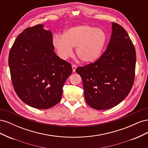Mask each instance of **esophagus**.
Listing matches in <instances>:
<instances>
[{
    "mask_svg": "<svg viewBox=\"0 0 148 148\" xmlns=\"http://www.w3.org/2000/svg\"><path fill=\"white\" fill-rule=\"evenodd\" d=\"M77 68V66L76 65H72V69H73V72H75L76 69Z\"/></svg>",
    "mask_w": 148,
    "mask_h": 148,
    "instance_id": "obj_1",
    "label": "esophagus"
}]
</instances>
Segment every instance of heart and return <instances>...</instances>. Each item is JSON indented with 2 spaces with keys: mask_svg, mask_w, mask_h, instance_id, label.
I'll return each mask as SVG.
<instances>
[{
  "mask_svg": "<svg viewBox=\"0 0 148 148\" xmlns=\"http://www.w3.org/2000/svg\"><path fill=\"white\" fill-rule=\"evenodd\" d=\"M106 41L107 34L104 30L82 25L67 29L63 36L55 35L52 44L62 59L72 56V48L76 47V53L80 60L84 63H92L101 56Z\"/></svg>",
  "mask_w": 148,
  "mask_h": 148,
  "instance_id": "1",
  "label": "heart"
}]
</instances>
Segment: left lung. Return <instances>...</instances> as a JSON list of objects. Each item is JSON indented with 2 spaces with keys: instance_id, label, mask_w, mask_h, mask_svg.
<instances>
[{
  "instance_id": "8db88e82",
  "label": "left lung",
  "mask_w": 148,
  "mask_h": 148,
  "mask_svg": "<svg viewBox=\"0 0 148 148\" xmlns=\"http://www.w3.org/2000/svg\"><path fill=\"white\" fill-rule=\"evenodd\" d=\"M136 51L127 31L112 22L107 49L93 63L79 66L87 104L97 110L119 104L130 92L135 79Z\"/></svg>"
}]
</instances>
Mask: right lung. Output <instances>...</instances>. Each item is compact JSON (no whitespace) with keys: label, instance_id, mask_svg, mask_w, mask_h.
Wrapping results in <instances>:
<instances>
[{"label":"right lung","instance_id":"1","mask_svg":"<svg viewBox=\"0 0 148 148\" xmlns=\"http://www.w3.org/2000/svg\"><path fill=\"white\" fill-rule=\"evenodd\" d=\"M37 25L18 36L8 56L13 88L28 106L47 109L56 106L62 88L72 73L71 64L58 57L52 46V34Z\"/></svg>","mask_w":148,"mask_h":148}]
</instances>
